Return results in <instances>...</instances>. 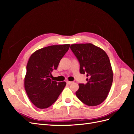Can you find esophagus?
Here are the masks:
<instances>
[{"instance_id":"esophagus-1","label":"esophagus","mask_w":134,"mask_h":134,"mask_svg":"<svg viewBox=\"0 0 134 134\" xmlns=\"http://www.w3.org/2000/svg\"><path fill=\"white\" fill-rule=\"evenodd\" d=\"M66 83L67 84H71L72 83V82H70V81H68V80H66Z\"/></svg>"}]
</instances>
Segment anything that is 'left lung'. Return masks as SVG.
Returning <instances> with one entry per match:
<instances>
[{
  "label": "left lung",
  "instance_id": "8db88e82",
  "mask_svg": "<svg viewBox=\"0 0 134 134\" xmlns=\"http://www.w3.org/2000/svg\"><path fill=\"white\" fill-rule=\"evenodd\" d=\"M71 51L79 60L80 72L87 73L86 84H79L76 96L87 106H96L106 99L113 82L110 61L103 50L92 43L72 44Z\"/></svg>",
  "mask_w": 134,
  "mask_h": 134
}]
</instances>
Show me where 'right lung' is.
I'll return each instance as SVG.
<instances>
[{
    "label": "right lung",
    "mask_w": 134,
    "mask_h": 134,
    "mask_svg": "<svg viewBox=\"0 0 134 134\" xmlns=\"http://www.w3.org/2000/svg\"><path fill=\"white\" fill-rule=\"evenodd\" d=\"M69 47L70 44L47 46L36 51L30 57L26 66L25 88L36 107H49L65 87V82H57L50 78L52 71L57 69Z\"/></svg>",
    "instance_id": "add662e5"
}]
</instances>
